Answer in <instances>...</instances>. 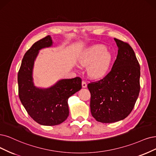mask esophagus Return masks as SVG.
Here are the masks:
<instances>
[{"label":"esophagus","instance_id":"esophagus-1","mask_svg":"<svg viewBox=\"0 0 156 156\" xmlns=\"http://www.w3.org/2000/svg\"><path fill=\"white\" fill-rule=\"evenodd\" d=\"M82 87L83 88H86V87H87V83H86V82H85L84 81L82 82Z\"/></svg>","mask_w":156,"mask_h":156}]
</instances>
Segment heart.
<instances>
[{
	"label": "heart",
	"instance_id": "obj_1",
	"mask_svg": "<svg viewBox=\"0 0 156 156\" xmlns=\"http://www.w3.org/2000/svg\"><path fill=\"white\" fill-rule=\"evenodd\" d=\"M112 55L102 45H95L86 48L78 58L83 66H89L87 72L90 76L98 78L108 73L112 62Z\"/></svg>",
	"mask_w": 156,
	"mask_h": 156
}]
</instances>
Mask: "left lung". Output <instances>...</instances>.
Returning a JSON list of instances; mask_svg holds the SVG:
<instances>
[{
    "label": "left lung",
    "mask_w": 156,
    "mask_h": 156,
    "mask_svg": "<svg viewBox=\"0 0 156 156\" xmlns=\"http://www.w3.org/2000/svg\"><path fill=\"white\" fill-rule=\"evenodd\" d=\"M118 56L111 72L87 85L91 114L97 122L111 123L127 117L140 90V66L130 45L114 38Z\"/></svg>",
    "instance_id": "1"
}]
</instances>
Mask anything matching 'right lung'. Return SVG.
Returning a JSON list of instances; mask_svg holds the SVG:
<instances>
[{"label": "right lung", "mask_w": 156, "mask_h": 156, "mask_svg": "<svg viewBox=\"0 0 156 156\" xmlns=\"http://www.w3.org/2000/svg\"><path fill=\"white\" fill-rule=\"evenodd\" d=\"M48 35L34 43L23 58L18 73L19 95L28 114L38 123L54 126L67 118L69 98L82 89V79H61L48 88L36 87L33 72L40 50L53 46Z\"/></svg>", "instance_id": "1"}]
</instances>
